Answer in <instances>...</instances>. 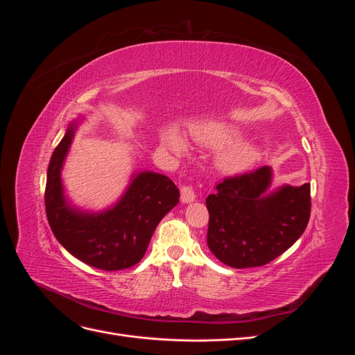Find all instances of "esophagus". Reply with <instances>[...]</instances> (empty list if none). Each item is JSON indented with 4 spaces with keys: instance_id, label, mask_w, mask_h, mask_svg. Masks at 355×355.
<instances>
[{
    "instance_id": "obj_1",
    "label": "esophagus",
    "mask_w": 355,
    "mask_h": 355,
    "mask_svg": "<svg viewBox=\"0 0 355 355\" xmlns=\"http://www.w3.org/2000/svg\"><path fill=\"white\" fill-rule=\"evenodd\" d=\"M196 200V191L192 187H188V185H184L180 188V201L182 202H192Z\"/></svg>"
}]
</instances>
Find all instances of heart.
<instances>
[{
	"mask_svg": "<svg viewBox=\"0 0 355 355\" xmlns=\"http://www.w3.org/2000/svg\"><path fill=\"white\" fill-rule=\"evenodd\" d=\"M194 141L206 148H228L220 158L219 167L225 173H243L261 157V149L253 144H240L241 132L237 127L225 123H202L192 127ZM163 144L176 154L185 151V142L176 128L168 127L163 133Z\"/></svg>",
	"mask_w": 355,
	"mask_h": 355,
	"instance_id": "b5f03b06",
	"label": "heart"
}]
</instances>
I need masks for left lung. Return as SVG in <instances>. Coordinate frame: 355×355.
<instances>
[{"instance_id": "1", "label": "left lung", "mask_w": 355, "mask_h": 355, "mask_svg": "<svg viewBox=\"0 0 355 355\" xmlns=\"http://www.w3.org/2000/svg\"><path fill=\"white\" fill-rule=\"evenodd\" d=\"M272 168L227 178L206 198L210 214L207 244L232 268L262 266L292 247L311 213V187L271 189Z\"/></svg>"}]
</instances>
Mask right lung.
Instances as JSON below:
<instances>
[{"label":"right lung","instance_id":"right-lung-1","mask_svg":"<svg viewBox=\"0 0 355 355\" xmlns=\"http://www.w3.org/2000/svg\"><path fill=\"white\" fill-rule=\"evenodd\" d=\"M77 123L51 155L46 184V213L50 228L65 249L93 268L125 270L142 259L159 220L179 202V189L167 176L136 171L121 198L102 211L72 206L65 197L62 168Z\"/></svg>","mask_w":355,"mask_h":355}]
</instances>
